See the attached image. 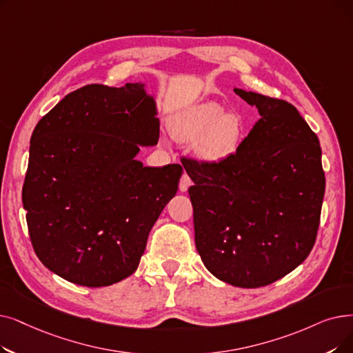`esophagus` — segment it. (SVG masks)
<instances>
[{
  "mask_svg": "<svg viewBox=\"0 0 353 353\" xmlns=\"http://www.w3.org/2000/svg\"><path fill=\"white\" fill-rule=\"evenodd\" d=\"M190 186H192V180H190V177L185 173V174L181 176V179H180L179 189H180V192H186Z\"/></svg>",
  "mask_w": 353,
  "mask_h": 353,
  "instance_id": "34e87169",
  "label": "esophagus"
}]
</instances>
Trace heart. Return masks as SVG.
I'll return each instance as SVG.
<instances>
[{"mask_svg": "<svg viewBox=\"0 0 353 353\" xmlns=\"http://www.w3.org/2000/svg\"><path fill=\"white\" fill-rule=\"evenodd\" d=\"M172 134L183 143H196V154L203 163L218 164L236 154L243 135L245 122L234 112H226L213 101L199 102L176 114Z\"/></svg>", "mask_w": 353, "mask_h": 353, "instance_id": "b5f03b06", "label": "heart"}]
</instances>
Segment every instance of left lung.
I'll return each mask as SVG.
<instances>
[{
	"label": "left lung",
	"instance_id": "8db88e82",
	"mask_svg": "<svg viewBox=\"0 0 353 353\" xmlns=\"http://www.w3.org/2000/svg\"><path fill=\"white\" fill-rule=\"evenodd\" d=\"M234 90L259 112L236 154L218 164H181L194 183V242L205 267L221 281L256 288L310 254L326 180L317 135L293 105Z\"/></svg>",
	"mask_w": 353,
	"mask_h": 353
}]
</instances>
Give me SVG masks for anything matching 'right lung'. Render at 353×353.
Returning <instances> with one entry per match:
<instances>
[{
  "instance_id": "add662e5",
  "label": "right lung",
  "mask_w": 353,
  "mask_h": 353,
  "mask_svg": "<svg viewBox=\"0 0 353 353\" xmlns=\"http://www.w3.org/2000/svg\"><path fill=\"white\" fill-rule=\"evenodd\" d=\"M144 83L88 85L36 125L23 186L30 239L46 268L105 287L137 270L147 238L174 197L180 164L144 167L160 119Z\"/></svg>"
}]
</instances>
